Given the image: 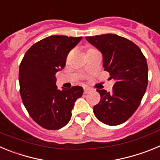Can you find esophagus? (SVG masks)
Wrapping results in <instances>:
<instances>
[{
    "mask_svg": "<svg viewBox=\"0 0 160 160\" xmlns=\"http://www.w3.org/2000/svg\"><path fill=\"white\" fill-rule=\"evenodd\" d=\"M84 93L85 94H87V93L88 92H90V89L89 88V87H84Z\"/></svg>",
    "mask_w": 160,
    "mask_h": 160,
    "instance_id": "esophagus-1",
    "label": "esophagus"
}]
</instances>
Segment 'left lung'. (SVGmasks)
<instances>
[{
  "label": "left lung",
  "mask_w": 160,
  "mask_h": 160,
  "mask_svg": "<svg viewBox=\"0 0 160 160\" xmlns=\"http://www.w3.org/2000/svg\"><path fill=\"white\" fill-rule=\"evenodd\" d=\"M102 54V66L114 82L111 92L97 90L101 100L94 107L100 122L116 126L131 117L146 92L148 67L141 49L130 40L116 34L86 37Z\"/></svg>",
  "instance_id": "1"
}]
</instances>
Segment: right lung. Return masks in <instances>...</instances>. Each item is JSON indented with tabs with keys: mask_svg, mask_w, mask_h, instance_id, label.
Returning <instances> with one entry per match:
<instances>
[{
	"mask_svg": "<svg viewBox=\"0 0 160 160\" xmlns=\"http://www.w3.org/2000/svg\"><path fill=\"white\" fill-rule=\"evenodd\" d=\"M82 37L53 35L32 45L19 67L20 93L31 118L48 130L65 127L71 118L74 102L83 94L75 86L60 90L55 74L66 66L67 54Z\"/></svg>",
	"mask_w": 160,
	"mask_h": 160,
	"instance_id": "right-lung-1",
	"label": "right lung"
}]
</instances>
